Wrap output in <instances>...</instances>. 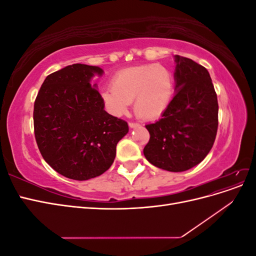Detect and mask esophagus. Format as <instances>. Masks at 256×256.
<instances>
[{"label":"esophagus","instance_id":"34e87169","mask_svg":"<svg viewBox=\"0 0 256 256\" xmlns=\"http://www.w3.org/2000/svg\"><path fill=\"white\" fill-rule=\"evenodd\" d=\"M128 125H129L130 128H136V127L140 126L138 122H130L128 124Z\"/></svg>","mask_w":256,"mask_h":256}]
</instances>
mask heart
I'll list each match as a JSON object with an SVG mask.
<instances>
[{
  "mask_svg": "<svg viewBox=\"0 0 256 256\" xmlns=\"http://www.w3.org/2000/svg\"><path fill=\"white\" fill-rule=\"evenodd\" d=\"M174 76L166 66L147 64L118 72L112 86L102 90V98L113 115L125 113L134 102V111L142 120H156L164 113L174 95Z\"/></svg>",
  "mask_w": 256,
  "mask_h": 256,
  "instance_id": "b5f03b06",
  "label": "heart"
}]
</instances>
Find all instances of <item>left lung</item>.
Listing matches in <instances>:
<instances>
[{"label": "left lung", "instance_id": "8db88e82", "mask_svg": "<svg viewBox=\"0 0 256 256\" xmlns=\"http://www.w3.org/2000/svg\"><path fill=\"white\" fill-rule=\"evenodd\" d=\"M175 96L162 118L146 125L150 134L144 156L170 172L198 166L210 152L218 130V99L207 69L175 56Z\"/></svg>", "mask_w": 256, "mask_h": 256}]
</instances>
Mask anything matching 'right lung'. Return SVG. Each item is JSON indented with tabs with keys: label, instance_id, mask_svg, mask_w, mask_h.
<instances>
[{
	"label": "right lung",
	"instance_id": "add662e5",
	"mask_svg": "<svg viewBox=\"0 0 256 256\" xmlns=\"http://www.w3.org/2000/svg\"><path fill=\"white\" fill-rule=\"evenodd\" d=\"M97 66L74 64L49 74L34 104V132L44 161L58 173L88 180L112 166L116 145L128 124L104 111V102L92 85Z\"/></svg>",
	"mask_w": 256,
	"mask_h": 256
}]
</instances>
